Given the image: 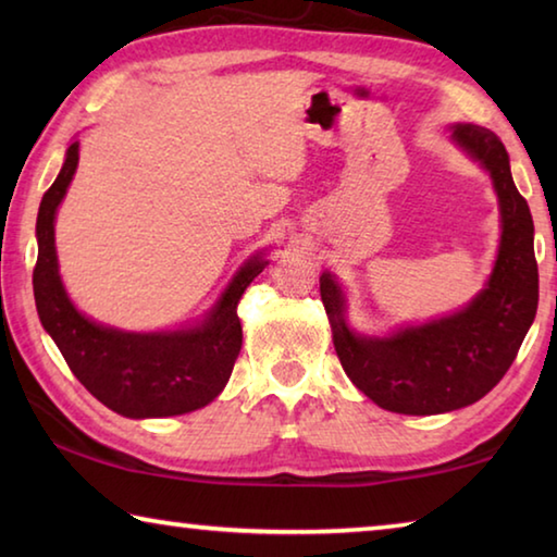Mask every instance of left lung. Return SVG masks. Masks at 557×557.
<instances>
[{
	"mask_svg": "<svg viewBox=\"0 0 557 557\" xmlns=\"http://www.w3.org/2000/svg\"><path fill=\"white\" fill-rule=\"evenodd\" d=\"M451 137L492 172L502 203V248L482 295L437 322L403 329L391 338H363L348 332L334 277L319 280L346 375L391 412L437 414L484 398L511 369L539 309L533 219L511 178L506 147L476 125H457Z\"/></svg>",
	"mask_w": 557,
	"mask_h": 557,
	"instance_id": "obj_1",
	"label": "left lung"
}]
</instances>
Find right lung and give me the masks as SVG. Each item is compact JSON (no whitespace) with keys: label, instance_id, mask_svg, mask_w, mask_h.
Returning a JSON list of instances; mask_svg holds the SVG:
<instances>
[{"label":"right lung","instance_id":"1","mask_svg":"<svg viewBox=\"0 0 557 557\" xmlns=\"http://www.w3.org/2000/svg\"><path fill=\"white\" fill-rule=\"evenodd\" d=\"M78 166V143L69 147L61 174L44 194L36 219L39 258L34 297L41 324L86 388L125 418H169L209 405L228 383L243 346L238 301L265 260H250L199 329L172 334H122L88 322L71 305L59 277L53 219Z\"/></svg>","mask_w":557,"mask_h":557}]
</instances>
